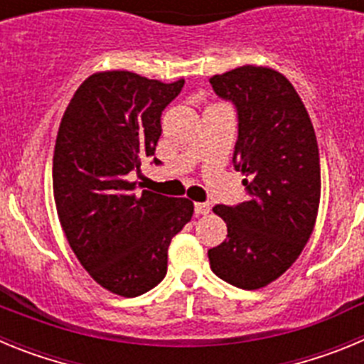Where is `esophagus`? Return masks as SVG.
<instances>
[{"label": "esophagus", "instance_id": "34e87169", "mask_svg": "<svg viewBox=\"0 0 364 364\" xmlns=\"http://www.w3.org/2000/svg\"><path fill=\"white\" fill-rule=\"evenodd\" d=\"M210 211V204H205V202H197V204H195V213L197 215H208Z\"/></svg>", "mask_w": 364, "mask_h": 364}]
</instances>
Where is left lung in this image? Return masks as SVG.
<instances>
[{"label":"left lung","mask_w":364,"mask_h":364,"mask_svg":"<svg viewBox=\"0 0 364 364\" xmlns=\"http://www.w3.org/2000/svg\"><path fill=\"white\" fill-rule=\"evenodd\" d=\"M210 83L239 111L235 169L250 197L215 205L228 237L208 252L215 275L259 290L294 264L315 228L321 202L319 147L301 96L279 70L242 65Z\"/></svg>","instance_id":"obj_1"}]
</instances>
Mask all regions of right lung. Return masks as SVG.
I'll return each mask as SVG.
<instances>
[{"mask_svg": "<svg viewBox=\"0 0 364 364\" xmlns=\"http://www.w3.org/2000/svg\"><path fill=\"white\" fill-rule=\"evenodd\" d=\"M182 87L184 78L164 83L100 70L76 89L58 129V218L80 264L120 297H138L166 277L167 247L193 217L189 198L147 189L136 195V182L127 178L154 154L162 111Z\"/></svg>", "mask_w": 364, "mask_h": 364, "instance_id": "right-lung-1", "label": "right lung"}]
</instances>
